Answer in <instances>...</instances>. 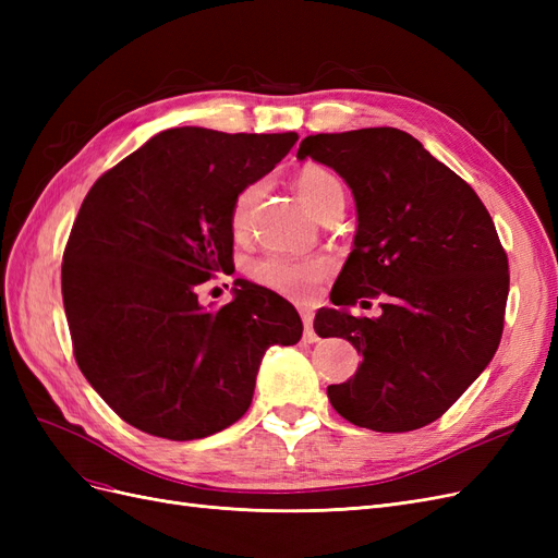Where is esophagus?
Segmentation results:
<instances>
[{
  "instance_id": "esophagus-1",
  "label": "esophagus",
  "mask_w": 558,
  "mask_h": 558,
  "mask_svg": "<svg viewBox=\"0 0 558 558\" xmlns=\"http://www.w3.org/2000/svg\"><path fill=\"white\" fill-rule=\"evenodd\" d=\"M302 324H305V342H316L318 337L314 332V312L310 307H300Z\"/></svg>"
}]
</instances>
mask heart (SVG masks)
<instances>
[{
    "mask_svg": "<svg viewBox=\"0 0 558 558\" xmlns=\"http://www.w3.org/2000/svg\"><path fill=\"white\" fill-rule=\"evenodd\" d=\"M342 193V185L324 167L310 165L298 177V195L312 214L324 205V202L335 195ZM260 195L258 185H248L244 189L238 199H234L232 207V230L244 232L253 205ZM330 263L326 258H293V256H267L253 265L251 275L258 283L267 286L286 298L293 300H307L314 295L316 283L328 275Z\"/></svg>",
    "mask_w": 558,
    "mask_h": 558,
    "instance_id": "obj_1",
    "label": "heart"
}]
</instances>
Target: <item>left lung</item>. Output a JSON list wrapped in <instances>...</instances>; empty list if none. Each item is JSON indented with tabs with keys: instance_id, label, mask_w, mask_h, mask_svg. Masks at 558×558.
<instances>
[{
	"instance_id": "left-lung-1",
	"label": "left lung",
	"mask_w": 558,
	"mask_h": 558,
	"mask_svg": "<svg viewBox=\"0 0 558 558\" xmlns=\"http://www.w3.org/2000/svg\"><path fill=\"white\" fill-rule=\"evenodd\" d=\"M307 158L347 181L359 216L335 307L314 318L320 337H344L363 353L356 375L328 386L330 404L377 433L428 426L500 344L510 275L492 216L459 174L396 128L310 134L298 148V160ZM377 294L379 317L350 314Z\"/></svg>"
}]
</instances>
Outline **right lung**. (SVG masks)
<instances>
[{
  "label": "right lung",
  "mask_w": 558,
  "mask_h": 558,
  "mask_svg": "<svg viewBox=\"0 0 558 558\" xmlns=\"http://www.w3.org/2000/svg\"><path fill=\"white\" fill-rule=\"evenodd\" d=\"M298 132L172 128L99 177L62 263L83 377L130 426L199 440L248 410L265 351L300 342L289 300L234 279L205 310L197 286L232 267V207L275 170Z\"/></svg>",
  "instance_id": "obj_1"
}]
</instances>
